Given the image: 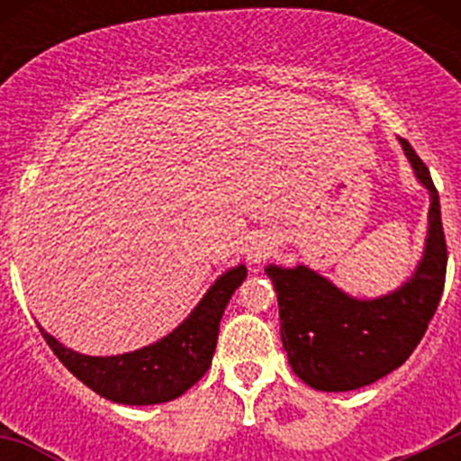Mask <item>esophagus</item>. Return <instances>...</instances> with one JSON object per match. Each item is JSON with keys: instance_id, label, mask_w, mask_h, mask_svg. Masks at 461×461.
I'll return each mask as SVG.
<instances>
[{"instance_id": "1", "label": "esophagus", "mask_w": 461, "mask_h": 461, "mask_svg": "<svg viewBox=\"0 0 461 461\" xmlns=\"http://www.w3.org/2000/svg\"><path fill=\"white\" fill-rule=\"evenodd\" d=\"M270 254H272V242H270V238H266V235H258L256 240H251L249 249H247V258H249L254 266L266 263L267 256Z\"/></svg>"}]
</instances>
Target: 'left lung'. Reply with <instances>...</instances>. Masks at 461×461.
Listing matches in <instances>:
<instances>
[{
    "label": "left lung",
    "instance_id": "8db88e82",
    "mask_svg": "<svg viewBox=\"0 0 461 461\" xmlns=\"http://www.w3.org/2000/svg\"><path fill=\"white\" fill-rule=\"evenodd\" d=\"M415 177L429 191L425 254L404 286L357 300L304 266H267L279 300L281 341L288 365L307 385L346 393L378 381L409 360L420 344L446 284L447 249L438 191L422 158L399 138Z\"/></svg>",
    "mask_w": 461,
    "mask_h": 461
}]
</instances>
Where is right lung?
Returning <instances> with one entry per match:
<instances>
[{"instance_id": "right-lung-1", "label": "right lung", "mask_w": 461, "mask_h": 461, "mask_svg": "<svg viewBox=\"0 0 461 461\" xmlns=\"http://www.w3.org/2000/svg\"><path fill=\"white\" fill-rule=\"evenodd\" d=\"M244 276V266L223 272L203 295L198 307L170 335L138 351L92 357L67 348L43 328L41 335L64 367L101 397L131 406L164 404L185 394L205 376L217 348L223 309Z\"/></svg>"}]
</instances>
